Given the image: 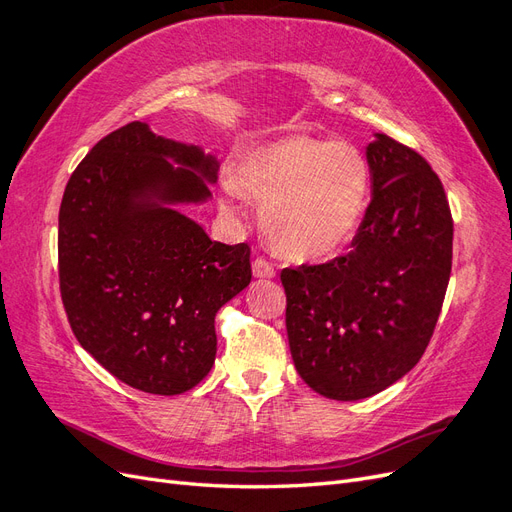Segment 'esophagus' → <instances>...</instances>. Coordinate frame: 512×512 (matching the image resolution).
Listing matches in <instances>:
<instances>
[{"instance_id": "34e87169", "label": "esophagus", "mask_w": 512, "mask_h": 512, "mask_svg": "<svg viewBox=\"0 0 512 512\" xmlns=\"http://www.w3.org/2000/svg\"><path fill=\"white\" fill-rule=\"evenodd\" d=\"M254 277H273L275 275V265L271 260H267L265 256H258L252 265Z\"/></svg>"}]
</instances>
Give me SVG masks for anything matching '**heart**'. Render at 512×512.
Wrapping results in <instances>:
<instances>
[{
	"mask_svg": "<svg viewBox=\"0 0 512 512\" xmlns=\"http://www.w3.org/2000/svg\"><path fill=\"white\" fill-rule=\"evenodd\" d=\"M237 185L265 200L262 226L277 252L314 260L354 237L369 198V166L350 143L286 136L247 151Z\"/></svg>",
	"mask_w": 512,
	"mask_h": 512,
	"instance_id": "heart-1",
	"label": "heart"
}]
</instances>
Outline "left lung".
Masks as SVG:
<instances>
[{"instance_id": "8db88e82", "label": "left lung", "mask_w": 512, "mask_h": 512, "mask_svg": "<svg viewBox=\"0 0 512 512\" xmlns=\"http://www.w3.org/2000/svg\"><path fill=\"white\" fill-rule=\"evenodd\" d=\"M374 196L352 250L282 269L294 367L337 401L384 391L421 361L453 265V215L436 170L378 134L367 147Z\"/></svg>"}]
</instances>
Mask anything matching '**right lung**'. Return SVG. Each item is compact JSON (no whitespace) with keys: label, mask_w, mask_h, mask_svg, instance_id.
Listing matches in <instances>:
<instances>
[{"label":"right lung","mask_w":512,"mask_h":512,"mask_svg":"<svg viewBox=\"0 0 512 512\" xmlns=\"http://www.w3.org/2000/svg\"><path fill=\"white\" fill-rule=\"evenodd\" d=\"M166 157L198 169H173ZM215 160L130 121L72 173L59 207V290L74 337L132 389L179 395L215 361V314L252 280L250 245L211 241L185 215L149 205L203 200Z\"/></svg>","instance_id":"1"}]
</instances>
